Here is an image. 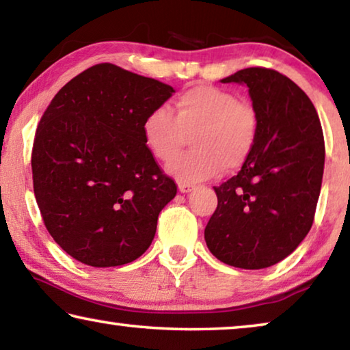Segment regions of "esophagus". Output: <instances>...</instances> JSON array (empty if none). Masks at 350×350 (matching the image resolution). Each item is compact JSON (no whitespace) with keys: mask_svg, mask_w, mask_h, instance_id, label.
<instances>
[{"mask_svg":"<svg viewBox=\"0 0 350 350\" xmlns=\"http://www.w3.org/2000/svg\"><path fill=\"white\" fill-rule=\"evenodd\" d=\"M177 187H179V191L180 193H189L193 189H195V185L190 184V182H184V180H179L177 182Z\"/></svg>","mask_w":350,"mask_h":350,"instance_id":"obj_1","label":"esophagus"}]
</instances>
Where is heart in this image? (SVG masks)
Returning a JSON list of instances; mask_svg holds the SVG:
<instances>
[{"instance_id":"1","label":"heart","mask_w":350,"mask_h":350,"mask_svg":"<svg viewBox=\"0 0 350 350\" xmlns=\"http://www.w3.org/2000/svg\"><path fill=\"white\" fill-rule=\"evenodd\" d=\"M191 129L193 148L173 160L170 173L184 182L211 179L223 170H236L250 159L258 139V114L236 94L211 85L193 86L180 92L174 114L157 107L146 116L143 138L150 154L170 161Z\"/></svg>"}]
</instances>
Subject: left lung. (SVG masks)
Returning <instances> with one entry per match:
<instances>
[{
  "label": "left lung",
  "instance_id": "left-lung-1",
  "mask_svg": "<svg viewBox=\"0 0 350 350\" xmlns=\"http://www.w3.org/2000/svg\"><path fill=\"white\" fill-rule=\"evenodd\" d=\"M221 83L248 86L258 139L237 176L213 187L218 206L204 239L221 262L265 269L289 256L312 226L324 174V133L308 96L280 72L248 67Z\"/></svg>",
  "mask_w": 350,
  "mask_h": 350
}]
</instances>
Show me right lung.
I'll return each instance as SVG.
<instances>
[{
    "label": "right lung",
    "mask_w": 350,
    "mask_h": 350,
    "mask_svg": "<svg viewBox=\"0 0 350 350\" xmlns=\"http://www.w3.org/2000/svg\"><path fill=\"white\" fill-rule=\"evenodd\" d=\"M173 86L103 62L50 102L31 154L34 195L55 242L92 267L135 260L152 243L177 193L143 138V122Z\"/></svg>",
    "instance_id": "obj_1"
}]
</instances>
